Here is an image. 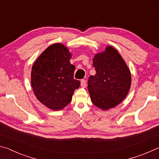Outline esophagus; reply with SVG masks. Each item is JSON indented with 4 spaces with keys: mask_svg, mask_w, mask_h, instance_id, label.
<instances>
[{
    "mask_svg": "<svg viewBox=\"0 0 159 159\" xmlns=\"http://www.w3.org/2000/svg\"><path fill=\"white\" fill-rule=\"evenodd\" d=\"M86 85H87V84H86V82L85 80H82L81 81H80V86H81V88H84L86 87Z\"/></svg>",
    "mask_w": 159,
    "mask_h": 159,
    "instance_id": "34e87169",
    "label": "esophagus"
}]
</instances>
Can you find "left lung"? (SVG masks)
I'll use <instances>...</instances> for the list:
<instances>
[{"label":"left lung","mask_w":159,"mask_h":159,"mask_svg":"<svg viewBox=\"0 0 159 159\" xmlns=\"http://www.w3.org/2000/svg\"><path fill=\"white\" fill-rule=\"evenodd\" d=\"M96 74L88 83L94 105L107 111L118 105L127 96L131 86V73L118 50L111 45L96 53L93 59Z\"/></svg>","instance_id":"8db88e82"}]
</instances>
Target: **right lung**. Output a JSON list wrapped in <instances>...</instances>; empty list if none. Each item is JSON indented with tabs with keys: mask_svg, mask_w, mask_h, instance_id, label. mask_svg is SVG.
Segmentation results:
<instances>
[{
	"mask_svg": "<svg viewBox=\"0 0 159 159\" xmlns=\"http://www.w3.org/2000/svg\"><path fill=\"white\" fill-rule=\"evenodd\" d=\"M72 54L61 43L48 47L32 66L31 83L34 95L41 103L53 111H60L71 101L80 87L74 79L75 66L70 63Z\"/></svg>",
	"mask_w": 159,
	"mask_h": 159,
	"instance_id": "add662e5",
	"label": "right lung"
}]
</instances>
